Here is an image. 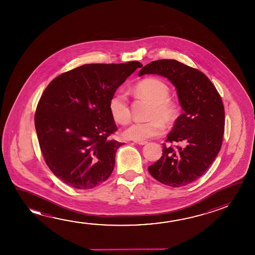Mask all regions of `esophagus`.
<instances>
[{"label": "esophagus", "instance_id": "obj_1", "mask_svg": "<svg viewBox=\"0 0 255 255\" xmlns=\"http://www.w3.org/2000/svg\"><path fill=\"white\" fill-rule=\"evenodd\" d=\"M134 143H136L138 145H145L147 143V141H146V140H134Z\"/></svg>", "mask_w": 255, "mask_h": 255}]
</instances>
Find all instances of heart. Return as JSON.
<instances>
[{
  "label": "heart",
  "instance_id": "1",
  "mask_svg": "<svg viewBox=\"0 0 255 255\" xmlns=\"http://www.w3.org/2000/svg\"><path fill=\"white\" fill-rule=\"evenodd\" d=\"M134 92L153 102L149 121L135 122L125 131L126 138L134 140L160 136L165 130V124L171 125L176 121L179 107L172 101L170 88L163 80L147 77L139 81L134 86ZM109 112L114 120L120 125H127L131 119L128 98L123 92H117L110 98Z\"/></svg>",
  "mask_w": 255,
  "mask_h": 255
}]
</instances>
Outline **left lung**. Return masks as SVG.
<instances>
[{"mask_svg":"<svg viewBox=\"0 0 255 255\" xmlns=\"http://www.w3.org/2000/svg\"><path fill=\"white\" fill-rule=\"evenodd\" d=\"M163 75L175 86L184 113L176 119L163 155L148 166L150 175L173 188L183 187L199 179L221 149L225 126V111L221 95L208 77L196 68L175 59H159L138 73ZM185 141V148L171 146Z\"/></svg>","mask_w":255,"mask_h":255,"instance_id":"1","label":"left lung"}]
</instances>
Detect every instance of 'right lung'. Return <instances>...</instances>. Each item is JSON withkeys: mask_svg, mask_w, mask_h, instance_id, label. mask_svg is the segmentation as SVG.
I'll list each match as a JSON object with an SVG mask.
<instances>
[{"mask_svg": "<svg viewBox=\"0 0 255 255\" xmlns=\"http://www.w3.org/2000/svg\"><path fill=\"white\" fill-rule=\"evenodd\" d=\"M138 61L86 64L50 82L38 102L34 126L44 161L64 183L90 189L109 179L124 143L110 139L117 130L109 103Z\"/></svg>", "mask_w": 255, "mask_h": 255, "instance_id": "obj_1", "label": "right lung"}]
</instances>
